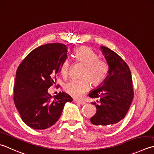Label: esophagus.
<instances>
[{
  "mask_svg": "<svg viewBox=\"0 0 154 154\" xmlns=\"http://www.w3.org/2000/svg\"><path fill=\"white\" fill-rule=\"evenodd\" d=\"M74 102L76 103H78V104H80V105H84V104H85V103H86L85 102L80 101V100H74Z\"/></svg>",
  "mask_w": 154,
  "mask_h": 154,
  "instance_id": "1",
  "label": "esophagus"
}]
</instances>
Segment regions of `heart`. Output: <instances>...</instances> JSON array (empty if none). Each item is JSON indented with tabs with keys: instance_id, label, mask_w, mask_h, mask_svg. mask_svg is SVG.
Listing matches in <instances>:
<instances>
[{
	"instance_id": "b5f03b06",
	"label": "heart",
	"mask_w": 154,
	"mask_h": 154,
	"mask_svg": "<svg viewBox=\"0 0 154 154\" xmlns=\"http://www.w3.org/2000/svg\"><path fill=\"white\" fill-rule=\"evenodd\" d=\"M76 59L80 63L85 65L80 80H72L64 86V90L69 95L76 99L82 98L90 88V82L93 85H98L107 75L108 68L106 62L98 58L96 52L89 47L82 46L74 52ZM70 68L68 60H66L60 68V72L63 76H67Z\"/></svg>"
}]
</instances>
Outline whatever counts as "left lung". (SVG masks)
<instances>
[{
	"mask_svg": "<svg viewBox=\"0 0 154 154\" xmlns=\"http://www.w3.org/2000/svg\"><path fill=\"white\" fill-rule=\"evenodd\" d=\"M100 50L108 66V76L98 86L90 91V97L98 98L95 105L96 112L90 118L97 126L114 125L123 120L132 102L134 92L132 78L129 66L120 56L107 47ZM97 102L98 100H97Z\"/></svg>",
	"mask_w": 154,
	"mask_h": 154,
	"instance_id": "left-lung-1",
	"label": "left lung"
}]
</instances>
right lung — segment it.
I'll return each mask as SVG.
<instances>
[{
    "mask_svg": "<svg viewBox=\"0 0 154 154\" xmlns=\"http://www.w3.org/2000/svg\"><path fill=\"white\" fill-rule=\"evenodd\" d=\"M67 56L66 45L48 44L33 50L17 69L14 104L23 121L34 130H45L54 125L60 117L66 102L72 101L64 92L54 100L48 92Z\"/></svg>",
    "mask_w": 154,
    "mask_h": 154,
    "instance_id": "add662e5",
    "label": "right lung"
}]
</instances>
